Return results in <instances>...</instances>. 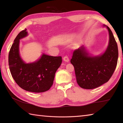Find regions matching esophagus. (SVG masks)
Wrapping results in <instances>:
<instances>
[{"label": "esophagus", "mask_w": 123, "mask_h": 123, "mask_svg": "<svg viewBox=\"0 0 123 123\" xmlns=\"http://www.w3.org/2000/svg\"><path fill=\"white\" fill-rule=\"evenodd\" d=\"M63 60L65 62H68L69 61V58H68V57L67 56H64L63 58Z\"/></svg>", "instance_id": "34e87169"}]
</instances>
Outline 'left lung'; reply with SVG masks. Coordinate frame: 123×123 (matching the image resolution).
<instances>
[{"mask_svg":"<svg viewBox=\"0 0 123 123\" xmlns=\"http://www.w3.org/2000/svg\"><path fill=\"white\" fill-rule=\"evenodd\" d=\"M105 26V25H104ZM109 43L105 53L97 56H89L84 45L75 50L70 62L73 65L76 81L84 89H93L107 82L111 78L117 64L118 49L111 29Z\"/></svg>","mask_w":123,"mask_h":123,"instance_id":"obj_1","label":"left lung"}]
</instances>
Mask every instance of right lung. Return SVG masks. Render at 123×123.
Segmentation results:
<instances>
[{"instance_id":"1","label":"right lung","mask_w":123,"mask_h":123,"mask_svg":"<svg viewBox=\"0 0 123 123\" xmlns=\"http://www.w3.org/2000/svg\"><path fill=\"white\" fill-rule=\"evenodd\" d=\"M27 35L25 29L14 39L9 54L10 72L20 88L31 92H44L53 85L55 73L62 63V57L43 54L37 61L25 63L20 56L19 45V39Z\"/></svg>"}]
</instances>
